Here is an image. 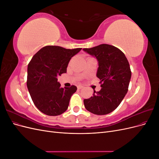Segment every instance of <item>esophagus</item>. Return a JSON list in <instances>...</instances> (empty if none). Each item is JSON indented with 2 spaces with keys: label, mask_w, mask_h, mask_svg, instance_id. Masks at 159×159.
<instances>
[{
  "label": "esophagus",
  "mask_w": 159,
  "mask_h": 159,
  "mask_svg": "<svg viewBox=\"0 0 159 159\" xmlns=\"http://www.w3.org/2000/svg\"><path fill=\"white\" fill-rule=\"evenodd\" d=\"M83 88H84L83 85H78V89H82Z\"/></svg>",
  "instance_id": "esophagus-1"
}]
</instances>
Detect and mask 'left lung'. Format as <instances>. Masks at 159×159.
<instances>
[{
	"label": "left lung",
	"mask_w": 159,
	"mask_h": 159,
	"mask_svg": "<svg viewBox=\"0 0 159 159\" xmlns=\"http://www.w3.org/2000/svg\"><path fill=\"white\" fill-rule=\"evenodd\" d=\"M83 50L98 59L97 77L102 88L99 91L93 90V96L84 100L85 107L95 115L108 114L127 93L131 77L129 61L124 53L112 45L103 44Z\"/></svg>",
	"instance_id": "1"
}]
</instances>
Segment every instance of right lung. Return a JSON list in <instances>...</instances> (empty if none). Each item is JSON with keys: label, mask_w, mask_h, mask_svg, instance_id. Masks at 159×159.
I'll list each match as a JSON object with an SVG mask.
<instances>
[{"label": "right lung", "mask_w": 159, "mask_h": 159, "mask_svg": "<svg viewBox=\"0 0 159 159\" xmlns=\"http://www.w3.org/2000/svg\"><path fill=\"white\" fill-rule=\"evenodd\" d=\"M81 50L46 46L32 57L28 66L27 87L33 103L43 113L56 116L68 109L77 87H60L57 77L66 73L70 59Z\"/></svg>", "instance_id": "obj_1"}]
</instances>
